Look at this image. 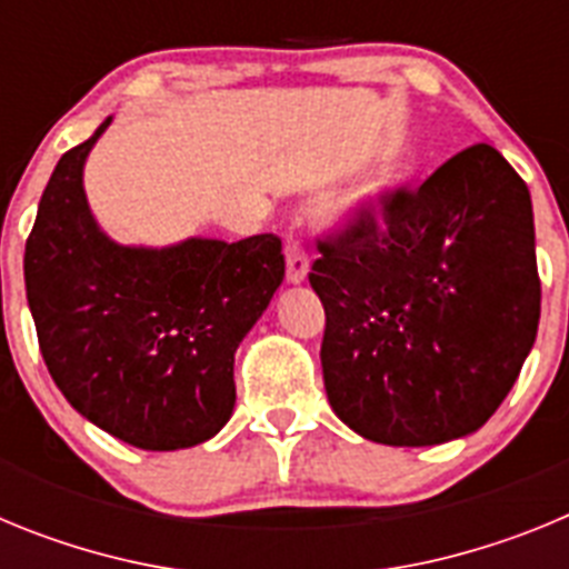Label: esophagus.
I'll list each match as a JSON object with an SVG mask.
<instances>
[{
    "instance_id": "esophagus-1",
    "label": "esophagus",
    "mask_w": 569,
    "mask_h": 569,
    "mask_svg": "<svg viewBox=\"0 0 569 569\" xmlns=\"http://www.w3.org/2000/svg\"><path fill=\"white\" fill-rule=\"evenodd\" d=\"M310 268V259H308V250L301 248V241L290 236L288 239V281L290 284H299L305 281Z\"/></svg>"
}]
</instances>
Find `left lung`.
Wrapping results in <instances>:
<instances>
[{"label": "left lung", "mask_w": 569, "mask_h": 569, "mask_svg": "<svg viewBox=\"0 0 569 569\" xmlns=\"http://www.w3.org/2000/svg\"><path fill=\"white\" fill-rule=\"evenodd\" d=\"M321 370L333 413L379 445L476 433L516 385L541 316L525 179L490 144L385 190L319 239Z\"/></svg>", "instance_id": "8db88e82"}]
</instances>
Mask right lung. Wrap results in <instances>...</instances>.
Listing matches in <instances>:
<instances>
[{
  "label": "right lung",
  "instance_id": "right-lung-1",
  "mask_svg": "<svg viewBox=\"0 0 569 569\" xmlns=\"http://www.w3.org/2000/svg\"><path fill=\"white\" fill-rule=\"evenodd\" d=\"M88 142L59 159L24 244L39 350L73 410L142 450L213 439L236 405L233 353L284 279L281 239L116 244L82 188Z\"/></svg>",
  "mask_w": 569,
  "mask_h": 569
}]
</instances>
